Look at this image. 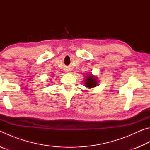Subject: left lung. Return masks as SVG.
<instances>
[{"instance_id": "obj_1", "label": "left lung", "mask_w": 150, "mask_h": 150, "mask_svg": "<svg viewBox=\"0 0 150 150\" xmlns=\"http://www.w3.org/2000/svg\"><path fill=\"white\" fill-rule=\"evenodd\" d=\"M84 81L85 83V86L88 88H93L98 84L97 78L91 74H88L86 76Z\"/></svg>"}]
</instances>
